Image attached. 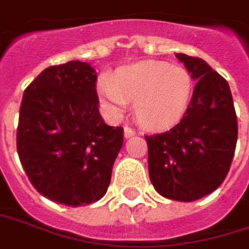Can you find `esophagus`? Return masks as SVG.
Segmentation results:
<instances>
[{
	"mask_svg": "<svg viewBox=\"0 0 249 249\" xmlns=\"http://www.w3.org/2000/svg\"><path fill=\"white\" fill-rule=\"evenodd\" d=\"M137 134V131H135L134 128H131L130 126H126L124 127V137L126 138H130V137H133V135Z\"/></svg>",
	"mask_w": 249,
	"mask_h": 249,
	"instance_id": "obj_1",
	"label": "esophagus"
}]
</instances>
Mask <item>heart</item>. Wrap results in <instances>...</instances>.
Masks as SVG:
<instances>
[{
  "mask_svg": "<svg viewBox=\"0 0 249 249\" xmlns=\"http://www.w3.org/2000/svg\"><path fill=\"white\" fill-rule=\"evenodd\" d=\"M193 77L183 66L161 61H143L124 66L114 78H103L99 92L114 111L135 102L137 119L160 127L178 119L191 97Z\"/></svg>",
  "mask_w": 249,
  "mask_h": 249,
  "instance_id": "heart-1",
  "label": "heart"
}]
</instances>
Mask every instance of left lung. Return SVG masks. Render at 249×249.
<instances>
[{"mask_svg": "<svg viewBox=\"0 0 249 249\" xmlns=\"http://www.w3.org/2000/svg\"><path fill=\"white\" fill-rule=\"evenodd\" d=\"M196 80L178 124L145 135L147 167L156 191L168 199L193 202L217 190L232 165L237 116L229 84L203 59L176 54Z\"/></svg>", "mask_w": 249, "mask_h": 249, "instance_id": "1", "label": "left lung"}]
</instances>
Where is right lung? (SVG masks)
<instances>
[{
	"mask_svg": "<svg viewBox=\"0 0 249 249\" xmlns=\"http://www.w3.org/2000/svg\"><path fill=\"white\" fill-rule=\"evenodd\" d=\"M89 63L50 66L24 90L17 153L43 196L85 206L104 196L123 145V128L104 123Z\"/></svg>",
	"mask_w": 249,
	"mask_h": 249,
	"instance_id": "add662e5",
	"label": "right lung"
}]
</instances>
